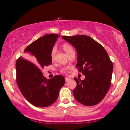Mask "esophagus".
I'll return each instance as SVG.
<instances>
[{
  "instance_id": "obj_1",
  "label": "esophagus",
  "mask_w": 130,
  "mask_h": 130,
  "mask_svg": "<svg viewBox=\"0 0 130 130\" xmlns=\"http://www.w3.org/2000/svg\"><path fill=\"white\" fill-rule=\"evenodd\" d=\"M65 81H66V82L68 81V80H70V78H68V77H65Z\"/></svg>"
}]
</instances>
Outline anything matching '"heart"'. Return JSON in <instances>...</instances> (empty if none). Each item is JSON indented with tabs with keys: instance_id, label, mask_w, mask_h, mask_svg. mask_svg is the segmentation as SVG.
<instances>
[{
	"instance_id": "heart-1",
	"label": "heart",
	"mask_w": 130,
	"mask_h": 130,
	"mask_svg": "<svg viewBox=\"0 0 130 130\" xmlns=\"http://www.w3.org/2000/svg\"><path fill=\"white\" fill-rule=\"evenodd\" d=\"M62 48H63V51L66 53L67 55L69 54L70 53H71V52L74 51L73 48L68 44H64L63 46H62ZM55 53H56V48H55V47H53V50L51 51V57L52 59H53L54 57ZM65 71H66V69H65V68H63V69L62 70V72H65Z\"/></svg>"
}]
</instances>
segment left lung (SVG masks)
<instances>
[{
	"instance_id": "1",
	"label": "left lung",
	"mask_w": 130,
	"mask_h": 130,
	"mask_svg": "<svg viewBox=\"0 0 130 130\" xmlns=\"http://www.w3.org/2000/svg\"><path fill=\"white\" fill-rule=\"evenodd\" d=\"M62 39L72 44L77 53L76 67L86 77H74L76 87L74 97L87 106L99 103L108 93L111 84L113 64L106 51L100 43L87 35L63 36Z\"/></svg>"
}]
</instances>
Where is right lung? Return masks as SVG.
<instances>
[{"mask_svg": "<svg viewBox=\"0 0 130 130\" xmlns=\"http://www.w3.org/2000/svg\"><path fill=\"white\" fill-rule=\"evenodd\" d=\"M59 37L51 34L40 37L24 50L26 58L32 62L22 57L16 61L18 86L24 98L35 106L43 108L53 104L65 83L63 76L56 75L47 79L41 71L52 63L51 53Z\"/></svg>", "mask_w": 130, "mask_h": 130, "instance_id": "1", "label": "right lung"}]
</instances>
